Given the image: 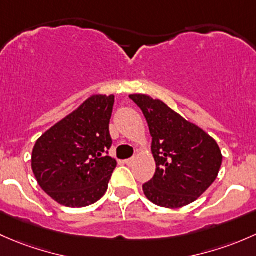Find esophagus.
Returning <instances> with one entry per match:
<instances>
[{"instance_id": "34e87169", "label": "esophagus", "mask_w": 256, "mask_h": 256, "mask_svg": "<svg viewBox=\"0 0 256 256\" xmlns=\"http://www.w3.org/2000/svg\"><path fill=\"white\" fill-rule=\"evenodd\" d=\"M124 162H126V165H128V166H130V165L134 162V159H133V158H130V159L124 160Z\"/></svg>"}]
</instances>
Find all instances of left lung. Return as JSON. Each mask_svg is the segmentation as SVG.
<instances>
[{
  "label": "left lung",
  "instance_id": "obj_1",
  "mask_svg": "<svg viewBox=\"0 0 256 256\" xmlns=\"http://www.w3.org/2000/svg\"><path fill=\"white\" fill-rule=\"evenodd\" d=\"M129 98L142 110L152 136L156 170L143 185L146 198L165 208L196 201L220 172L223 156L218 144L160 100L146 94H130Z\"/></svg>",
  "mask_w": 256,
  "mask_h": 256
}]
</instances>
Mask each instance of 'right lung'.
<instances>
[{"instance_id":"add662e5","label":"right lung","mask_w":256,"mask_h":256,"mask_svg":"<svg viewBox=\"0 0 256 256\" xmlns=\"http://www.w3.org/2000/svg\"><path fill=\"white\" fill-rule=\"evenodd\" d=\"M113 104V94L90 97L36 140L32 170L39 186L58 204L86 207L106 194L117 166L107 155Z\"/></svg>"}]
</instances>
